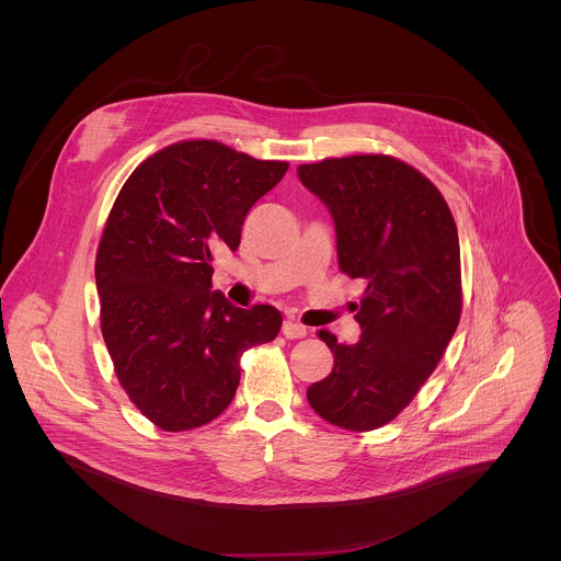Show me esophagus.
Masks as SVG:
<instances>
[{
  "label": "esophagus",
  "mask_w": 561,
  "mask_h": 561,
  "mask_svg": "<svg viewBox=\"0 0 561 561\" xmlns=\"http://www.w3.org/2000/svg\"><path fill=\"white\" fill-rule=\"evenodd\" d=\"M283 334L287 339H302L307 334V325L298 320H294V318H289V320L283 321Z\"/></svg>",
  "instance_id": "esophagus-1"
}]
</instances>
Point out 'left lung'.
<instances>
[{
    "label": "left lung",
    "mask_w": 561,
    "mask_h": 561,
    "mask_svg": "<svg viewBox=\"0 0 561 561\" xmlns=\"http://www.w3.org/2000/svg\"><path fill=\"white\" fill-rule=\"evenodd\" d=\"M298 176L332 214L339 270L367 285L358 343L318 332L334 367L307 398L336 427L378 430L414 400L458 328L456 220L438 187L391 156L302 163Z\"/></svg>",
    "instance_id": "left-lung-1"
}]
</instances>
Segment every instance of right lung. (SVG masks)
<instances>
[{
  "label": "right lung",
  "mask_w": 561,
  "mask_h": 561,
  "mask_svg": "<svg viewBox=\"0 0 561 561\" xmlns=\"http://www.w3.org/2000/svg\"><path fill=\"white\" fill-rule=\"evenodd\" d=\"M287 168L183 140L142 161L112 205L94 261L101 332L127 398L165 432L220 416L241 354L280 330L278 309L211 291V261L216 248L238 250L250 207Z\"/></svg>",
  "instance_id": "add662e5"
}]
</instances>
